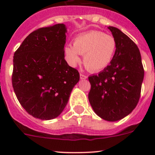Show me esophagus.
Instances as JSON below:
<instances>
[{
	"instance_id": "1",
	"label": "esophagus",
	"mask_w": 155,
	"mask_h": 155,
	"mask_svg": "<svg viewBox=\"0 0 155 155\" xmlns=\"http://www.w3.org/2000/svg\"><path fill=\"white\" fill-rule=\"evenodd\" d=\"M87 76H85V75H84L83 73H80V79H87Z\"/></svg>"
}]
</instances>
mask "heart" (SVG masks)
Instances as JSON below:
<instances>
[{
    "label": "heart",
    "mask_w": 155,
    "mask_h": 155,
    "mask_svg": "<svg viewBox=\"0 0 155 155\" xmlns=\"http://www.w3.org/2000/svg\"><path fill=\"white\" fill-rule=\"evenodd\" d=\"M117 43L112 36L100 31H91L79 34L73 41V46L67 45L64 51L69 63L76 66L83 55L84 64L91 72L104 70L113 59Z\"/></svg>",
    "instance_id": "obj_1"
}]
</instances>
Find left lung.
Masks as SVG:
<instances>
[{
  "label": "left lung",
  "mask_w": 155,
  "mask_h": 155,
  "mask_svg": "<svg viewBox=\"0 0 155 155\" xmlns=\"http://www.w3.org/2000/svg\"><path fill=\"white\" fill-rule=\"evenodd\" d=\"M108 28L116 40V51L107 68L88 77V100L98 116L108 121H116L137 107L144 69L135 43L117 28L109 26Z\"/></svg>",
  "instance_id": "8db88e82"
}]
</instances>
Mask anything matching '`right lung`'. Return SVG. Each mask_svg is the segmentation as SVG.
<instances>
[{"mask_svg": "<svg viewBox=\"0 0 155 155\" xmlns=\"http://www.w3.org/2000/svg\"><path fill=\"white\" fill-rule=\"evenodd\" d=\"M66 33L64 24L36 30L14 54V92L21 107L36 118H57L79 80L78 70L64 59Z\"/></svg>", "mask_w": 155, "mask_h": 155, "instance_id": "1", "label": "right lung"}]
</instances>
